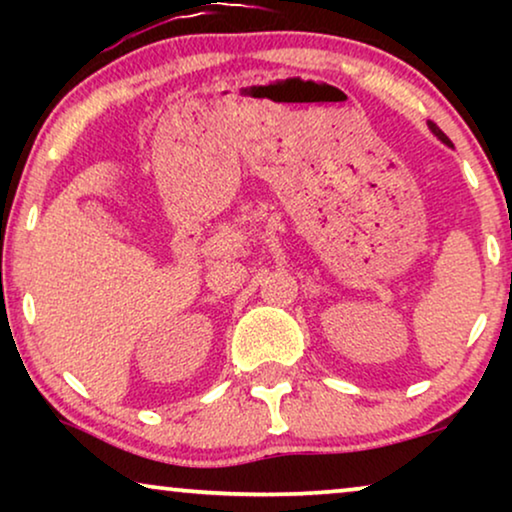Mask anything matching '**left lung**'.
I'll list each match as a JSON object with an SVG mask.
<instances>
[{"mask_svg":"<svg viewBox=\"0 0 512 512\" xmlns=\"http://www.w3.org/2000/svg\"><path fill=\"white\" fill-rule=\"evenodd\" d=\"M429 128L433 130V135H436V137L440 139V142H445L447 146H452V142H450V139H447V135H445V132H443V130H440L436 123H433V121H429Z\"/></svg>","mask_w":512,"mask_h":512,"instance_id":"left-lung-1","label":"left lung"}]
</instances>
